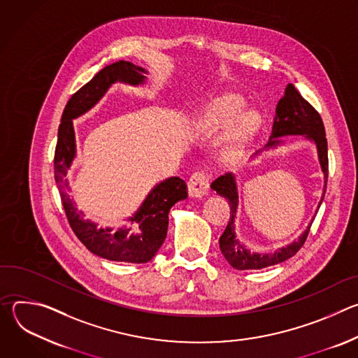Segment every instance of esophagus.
Returning <instances> with one entry per match:
<instances>
[{
  "label": "esophagus",
  "instance_id": "34e87169",
  "mask_svg": "<svg viewBox=\"0 0 358 358\" xmlns=\"http://www.w3.org/2000/svg\"><path fill=\"white\" fill-rule=\"evenodd\" d=\"M210 189L208 176L203 171H196L191 176L188 181V194L192 198H201L206 195Z\"/></svg>",
  "mask_w": 358,
  "mask_h": 358
}]
</instances>
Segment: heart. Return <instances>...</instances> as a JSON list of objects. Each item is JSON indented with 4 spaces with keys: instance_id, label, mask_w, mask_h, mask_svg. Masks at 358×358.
<instances>
[{
    "instance_id": "obj_1",
    "label": "heart",
    "mask_w": 358,
    "mask_h": 358,
    "mask_svg": "<svg viewBox=\"0 0 358 358\" xmlns=\"http://www.w3.org/2000/svg\"><path fill=\"white\" fill-rule=\"evenodd\" d=\"M243 108L242 97L227 93L208 100L196 113L195 126L201 131L214 133L227 126L220 137V152L225 160L241 157L261 127V115Z\"/></svg>"
}]
</instances>
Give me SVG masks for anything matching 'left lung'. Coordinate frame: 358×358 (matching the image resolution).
I'll list each match as a JSON object with an SVG mask.
<instances>
[{
  "label": "left lung",
  "mask_w": 358,
  "mask_h": 358,
  "mask_svg": "<svg viewBox=\"0 0 358 358\" xmlns=\"http://www.w3.org/2000/svg\"><path fill=\"white\" fill-rule=\"evenodd\" d=\"M285 136H301L306 140L313 141L316 145L317 160L324 174V188L317 206V210H319L326 194V182H327V174H329L326 130H324V124L320 115L316 112V109L309 103L308 100L303 99V96L297 92V89L292 83L286 86L283 97L279 100V103L276 106V117H275V123H273L272 133L268 143L265 144V147H262L261 150L255 152V155L250 157V160L261 156L264 151L275 150L276 147L283 145L286 143ZM211 188L217 191L218 195L227 198L229 202L231 218L224 234L220 238V248L228 264L238 271L264 269L268 266L278 265L292 258L293 255H296L297 250L303 246L306 238L309 235L315 217L312 222L308 225V228H306L301 232V235L297 239H294L292 243L280 246L273 252L261 253V252L250 250L241 242L236 232V215H238V206H239V189H238L236 176L234 173H227L218 177L211 184ZM317 210H316V214H317Z\"/></svg>",
  "instance_id": "left-lung-1"
}]
</instances>
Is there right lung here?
I'll return each instance as SVG.
<instances>
[{"instance_id":"right-lung-1","label":"right lung","mask_w":358,"mask_h":358,"mask_svg":"<svg viewBox=\"0 0 358 358\" xmlns=\"http://www.w3.org/2000/svg\"><path fill=\"white\" fill-rule=\"evenodd\" d=\"M147 71L127 61H119L105 66L83 87H80L66 103L62 113L58 143L55 150V180L59 188L64 210L72 231L79 241L97 257L127 264H145L155 258L167 236L169 214L176 202L187 198V185L178 177H170L150 189L137 211L127 218L130 225L119 229L100 228L86 220L71 196L68 171L76 159V140L73 120L94 108L112 85L120 82L130 86H143ZM135 228L131 230V225Z\"/></svg>"}]
</instances>
